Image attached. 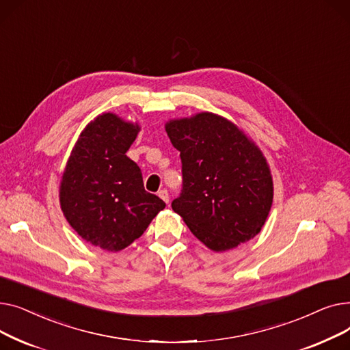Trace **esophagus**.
Listing matches in <instances>:
<instances>
[{"instance_id":"34e87169","label":"esophagus","mask_w":350,"mask_h":350,"mask_svg":"<svg viewBox=\"0 0 350 350\" xmlns=\"http://www.w3.org/2000/svg\"><path fill=\"white\" fill-rule=\"evenodd\" d=\"M159 197L164 201V203H169L170 196H169V191L165 190V189H163V190H160V191H159Z\"/></svg>"}]
</instances>
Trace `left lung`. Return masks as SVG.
<instances>
[{"mask_svg": "<svg viewBox=\"0 0 350 350\" xmlns=\"http://www.w3.org/2000/svg\"><path fill=\"white\" fill-rule=\"evenodd\" d=\"M180 152L183 189L172 208L213 251L258 234L272 206V177L261 150L227 119L208 112L165 124Z\"/></svg>", "mask_w": 350, "mask_h": 350, "instance_id": "8db88e82", "label": "left lung"}]
</instances>
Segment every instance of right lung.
<instances>
[{
	"label": "right lung",
	"instance_id": "1",
	"mask_svg": "<svg viewBox=\"0 0 350 350\" xmlns=\"http://www.w3.org/2000/svg\"><path fill=\"white\" fill-rule=\"evenodd\" d=\"M139 126L103 113L81 133L61 181L59 200L70 227L106 251H120L165 207L143 186L142 170L126 156Z\"/></svg>",
	"mask_w": 350,
	"mask_h": 350
}]
</instances>
